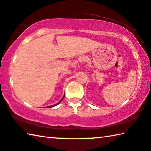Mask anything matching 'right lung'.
<instances>
[{
	"mask_svg": "<svg viewBox=\"0 0 151 151\" xmlns=\"http://www.w3.org/2000/svg\"><path fill=\"white\" fill-rule=\"evenodd\" d=\"M64 96H65V94H64V96H63V97H62V98L61 99V100H60L59 102H58V103H57V104H54V105H52V106H47V107H48V108H52V107H54V106H57L58 104H60V103L62 102V100H63V99H64Z\"/></svg>",
	"mask_w": 151,
	"mask_h": 151,
	"instance_id": "right-lung-1",
	"label": "right lung"
}]
</instances>
